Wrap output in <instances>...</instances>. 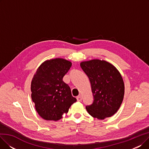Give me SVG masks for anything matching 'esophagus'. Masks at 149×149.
I'll return each instance as SVG.
<instances>
[{
    "mask_svg": "<svg viewBox=\"0 0 149 149\" xmlns=\"http://www.w3.org/2000/svg\"><path fill=\"white\" fill-rule=\"evenodd\" d=\"M77 101H81L82 100V97H81V95H79V96H77Z\"/></svg>",
    "mask_w": 149,
    "mask_h": 149,
    "instance_id": "34e87169",
    "label": "esophagus"
}]
</instances>
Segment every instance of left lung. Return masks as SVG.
<instances>
[{"instance_id":"left-lung-1","label":"left lung","mask_w":149,"mask_h":149,"mask_svg":"<svg viewBox=\"0 0 149 149\" xmlns=\"http://www.w3.org/2000/svg\"><path fill=\"white\" fill-rule=\"evenodd\" d=\"M88 77L93 97V103L86 106L93 118L103 120L113 115L124 98V84L118 70L104 60H92L80 63Z\"/></svg>"}]
</instances>
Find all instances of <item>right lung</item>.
Wrapping results in <instances>:
<instances>
[{"label": "right lung", "instance_id": "add662e5", "mask_svg": "<svg viewBox=\"0 0 149 149\" xmlns=\"http://www.w3.org/2000/svg\"><path fill=\"white\" fill-rule=\"evenodd\" d=\"M71 66V62L63 58L47 60L34 75L31 87V98L42 118L58 121L76 102L69 85L63 81Z\"/></svg>", "mask_w": 149, "mask_h": 149}]
</instances>
